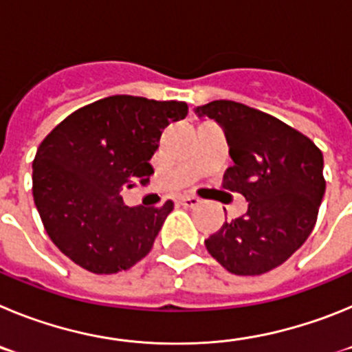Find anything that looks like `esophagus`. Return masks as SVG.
Instances as JSON below:
<instances>
[{"label":"esophagus","instance_id":"1","mask_svg":"<svg viewBox=\"0 0 352 352\" xmlns=\"http://www.w3.org/2000/svg\"><path fill=\"white\" fill-rule=\"evenodd\" d=\"M179 203H182L185 208H195L199 203H201V201H199L197 197H190V195H186V197L179 199Z\"/></svg>","mask_w":352,"mask_h":352}]
</instances>
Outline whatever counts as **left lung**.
<instances>
[{
    "instance_id": "1",
    "label": "left lung",
    "mask_w": 352,
    "mask_h": 352,
    "mask_svg": "<svg viewBox=\"0 0 352 352\" xmlns=\"http://www.w3.org/2000/svg\"><path fill=\"white\" fill-rule=\"evenodd\" d=\"M222 126L234 166L223 188L248 203L243 217L226 222L204 241L234 275H263L307 241L324 195L322 153L307 135L270 114L232 100L195 107Z\"/></svg>"
}]
</instances>
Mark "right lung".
<instances>
[{
    "instance_id": "add662e5",
    "label": "right lung",
    "mask_w": 352,
    "mask_h": 352,
    "mask_svg": "<svg viewBox=\"0 0 352 352\" xmlns=\"http://www.w3.org/2000/svg\"><path fill=\"white\" fill-rule=\"evenodd\" d=\"M185 102L114 95L65 118L38 146L33 199L52 243L80 268L111 275L146 257L173 201L126 206L120 192L149 182L162 130Z\"/></svg>"
}]
</instances>
